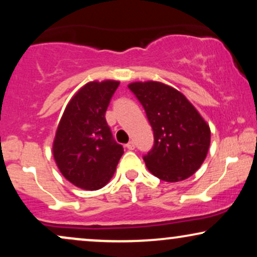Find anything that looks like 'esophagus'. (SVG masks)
<instances>
[{"instance_id": "esophagus-1", "label": "esophagus", "mask_w": 257, "mask_h": 257, "mask_svg": "<svg viewBox=\"0 0 257 257\" xmlns=\"http://www.w3.org/2000/svg\"><path fill=\"white\" fill-rule=\"evenodd\" d=\"M125 146H126V149H128V150H134L135 149V144L133 143V141H129V143L126 144Z\"/></svg>"}]
</instances>
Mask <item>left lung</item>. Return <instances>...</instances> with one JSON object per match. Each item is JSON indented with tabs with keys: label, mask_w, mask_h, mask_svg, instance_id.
<instances>
[{
	"label": "left lung",
	"mask_w": 257,
	"mask_h": 257,
	"mask_svg": "<svg viewBox=\"0 0 257 257\" xmlns=\"http://www.w3.org/2000/svg\"><path fill=\"white\" fill-rule=\"evenodd\" d=\"M128 88L145 108L155 137L144 156L147 169L168 182L193 175L210 146V128L199 112L184 94L161 82H134Z\"/></svg>",
	"instance_id": "obj_1"
}]
</instances>
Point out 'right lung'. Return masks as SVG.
I'll return each mask as SVG.
<instances>
[{
	"instance_id": "1",
	"label": "right lung",
	"mask_w": 257,
	"mask_h": 257,
	"mask_svg": "<svg viewBox=\"0 0 257 257\" xmlns=\"http://www.w3.org/2000/svg\"><path fill=\"white\" fill-rule=\"evenodd\" d=\"M118 81L89 82L73 95L59 122L53 156L64 178L79 188L95 191L110 181L123 155L105 112Z\"/></svg>"
}]
</instances>
